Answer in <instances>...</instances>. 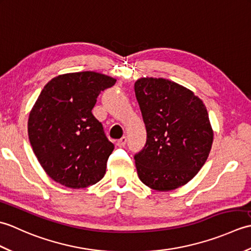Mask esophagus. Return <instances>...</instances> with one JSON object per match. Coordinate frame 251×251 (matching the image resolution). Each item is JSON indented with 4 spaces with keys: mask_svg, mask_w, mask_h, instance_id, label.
Instances as JSON below:
<instances>
[{
    "mask_svg": "<svg viewBox=\"0 0 251 251\" xmlns=\"http://www.w3.org/2000/svg\"><path fill=\"white\" fill-rule=\"evenodd\" d=\"M126 141H127L126 137H122L120 140H117L116 145H117V147H119V148H123V147H125V145H126Z\"/></svg>",
    "mask_w": 251,
    "mask_h": 251,
    "instance_id": "1",
    "label": "esophagus"
}]
</instances>
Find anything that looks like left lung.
Here are the masks:
<instances>
[{
	"label": "left lung",
	"instance_id": "8db88e82",
	"mask_svg": "<svg viewBox=\"0 0 251 251\" xmlns=\"http://www.w3.org/2000/svg\"><path fill=\"white\" fill-rule=\"evenodd\" d=\"M135 93L147 143L135 155L138 177L156 191L178 189L193 179L209 155L214 130L206 106L182 85L140 77Z\"/></svg>",
	"mask_w": 251,
	"mask_h": 251
}]
</instances>
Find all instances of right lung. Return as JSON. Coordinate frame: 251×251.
<instances>
[{"instance_id":"obj_1","label":"right lung","mask_w":251,"mask_h":251,"mask_svg":"<svg viewBox=\"0 0 251 251\" xmlns=\"http://www.w3.org/2000/svg\"><path fill=\"white\" fill-rule=\"evenodd\" d=\"M115 82L84 71L60 74L42 89L30 111L28 136L37 161L57 183L84 189L103 178L114 146L92 110L101 90Z\"/></svg>"}]
</instances>
